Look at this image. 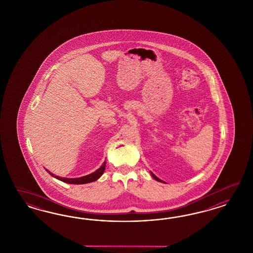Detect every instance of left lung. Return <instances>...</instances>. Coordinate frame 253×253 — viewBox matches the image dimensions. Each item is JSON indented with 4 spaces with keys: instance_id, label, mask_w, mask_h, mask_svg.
<instances>
[{
    "instance_id": "obj_1",
    "label": "left lung",
    "mask_w": 253,
    "mask_h": 253,
    "mask_svg": "<svg viewBox=\"0 0 253 253\" xmlns=\"http://www.w3.org/2000/svg\"><path fill=\"white\" fill-rule=\"evenodd\" d=\"M151 175H152V176H153V178L154 179H155V180H157V181H159V182H163V181H161V179H160V178H158V177L157 176H155V175H154L153 173H152V172H151ZM163 183H164V182H163Z\"/></svg>"
}]
</instances>
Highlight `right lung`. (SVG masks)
<instances>
[{
	"mask_svg": "<svg viewBox=\"0 0 253 253\" xmlns=\"http://www.w3.org/2000/svg\"><path fill=\"white\" fill-rule=\"evenodd\" d=\"M105 169H106V161L102 164V166H101L97 170H95L94 172H92L91 174H88V175H86V176L80 177V178H70V179H69V178H63V177L56 176V175H54V173L50 172L48 169H46V170H47V171L49 172V174H51L52 176L56 178V179H58V180H60L62 182H65V183H67V184H88V183L96 181V180H97L98 178H100L101 175L103 174Z\"/></svg>",
	"mask_w": 253,
	"mask_h": 253,
	"instance_id": "add662e5",
	"label": "right lung"
}]
</instances>
